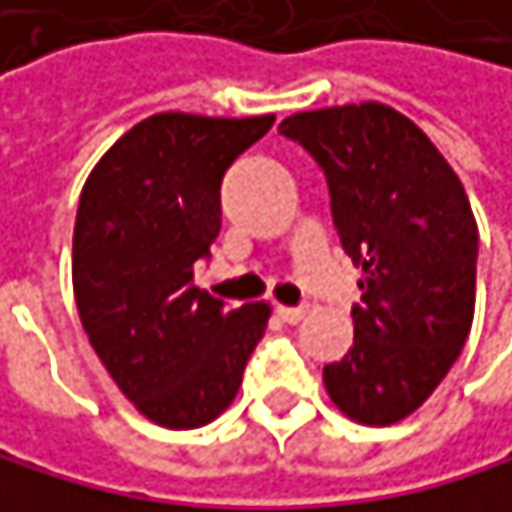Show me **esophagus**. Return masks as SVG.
I'll return each mask as SVG.
<instances>
[{"instance_id":"34e87169","label":"esophagus","mask_w":512,"mask_h":512,"mask_svg":"<svg viewBox=\"0 0 512 512\" xmlns=\"http://www.w3.org/2000/svg\"><path fill=\"white\" fill-rule=\"evenodd\" d=\"M308 314V305H277V317L284 323H299Z\"/></svg>"}]
</instances>
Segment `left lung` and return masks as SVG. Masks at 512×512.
Listing matches in <instances>:
<instances>
[{"label": "left lung", "mask_w": 512, "mask_h": 512, "mask_svg": "<svg viewBox=\"0 0 512 512\" xmlns=\"http://www.w3.org/2000/svg\"><path fill=\"white\" fill-rule=\"evenodd\" d=\"M280 134L323 170L345 253L363 268L354 348L323 366L360 424L412 415L458 360L476 302V219L449 161L385 103L296 112Z\"/></svg>", "instance_id": "8db88e82"}]
</instances>
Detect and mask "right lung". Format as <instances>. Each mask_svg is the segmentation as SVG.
Masks as SVG:
<instances>
[{
    "label": "right lung",
    "mask_w": 512,
    "mask_h": 512,
    "mask_svg": "<svg viewBox=\"0 0 512 512\" xmlns=\"http://www.w3.org/2000/svg\"><path fill=\"white\" fill-rule=\"evenodd\" d=\"M274 115L161 112L91 170L72 235V287L88 339L149 421L189 430L235 400L271 308H228L192 284L219 235V186Z\"/></svg>",
    "instance_id": "right-lung-1"
}]
</instances>
